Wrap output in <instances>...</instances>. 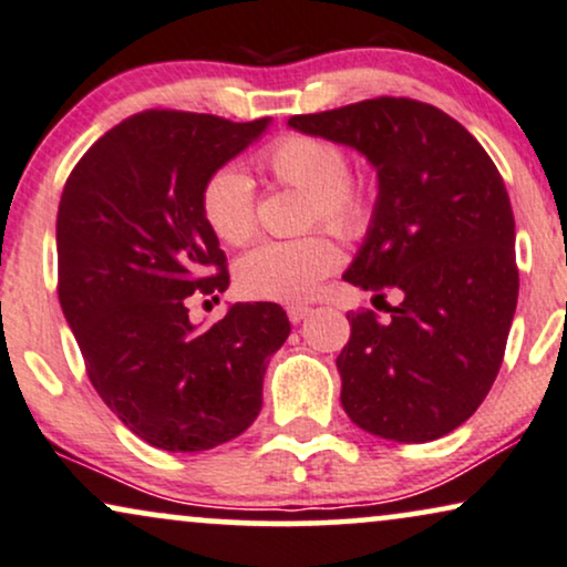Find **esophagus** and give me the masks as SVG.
<instances>
[{"label":"esophagus","mask_w":567,"mask_h":567,"mask_svg":"<svg viewBox=\"0 0 567 567\" xmlns=\"http://www.w3.org/2000/svg\"><path fill=\"white\" fill-rule=\"evenodd\" d=\"M308 313H311V306H303V303H292L288 306V319L292 324H298V321H303Z\"/></svg>","instance_id":"34e87169"}]
</instances>
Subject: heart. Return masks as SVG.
<instances>
[{
    "label": "heart",
    "instance_id": "heart-1",
    "mask_svg": "<svg viewBox=\"0 0 567 567\" xmlns=\"http://www.w3.org/2000/svg\"><path fill=\"white\" fill-rule=\"evenodd\" d=\"M259 169L271 183L308 196L306 227H327L342 238H361L374 217L367 183L350 175L348 152L319 135L288 133L259 154ZM200 214L227 246H246L256 233V193L246 172L219 167L200 188ZM340 264V248L324 233L296 240L261 243L235 269L238 290L254 300L308 298Z\"/></svg>",
    "mask_w": 567,
    "mask_h": 567
}]
</instances>
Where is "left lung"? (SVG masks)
Returning <instances> with one entry per match:
<instances>
[{
    "instance_id": "obj_1",
    "label": "left lung",
    "mask_w": 567,
    "mask_h": 567,
    "mask_svg": "<svg viewBox=\"0 0 567 567\" xmlns=\"http://www.w3.org/2000/svg\"><path fill=\"white\" fill-rule=\"evenodd\" d=\"M288 123L358 148L379 175L374 219L346 282L374 300L400 291L401 303L390 321L348 313L342 408L382 440H440L492 390L518 303L503 177L457 120L415 99H367Z\"/></svg>"
}]
</instances>
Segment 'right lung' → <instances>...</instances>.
I'll list each match as a JSON object with an SVG mask.
<instances>
[{"instance_id":"right-lung-1","label":"right lung","mask_w":567,"mask_h":567,"mask_svg":"<svg viewBox=\"0 0 567 567\" xmlns=\"http://www.w3.org/2000/svg\"><path fill=\"white\" fill-rule=\"evenodd\" d=\"M267 125L146 110L106 131L64 183L56 292L85 374L133 434L169 453L246 432L269 355L290 334L277 303H235L206 329L188 319L193 292L230 282L200 188Z\"/></svg>"}]
</instances>
